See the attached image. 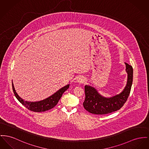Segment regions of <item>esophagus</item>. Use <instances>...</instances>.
I'll use <instances>...</instances> for the list:
<instances>
[{"label":"esophagus","mask_w":149,"mask_h":149,"mask_svg":"<svg viewBox=\"0 0 149 149\" xmlns=\"http://www.w3.org/2000/svg\"><path fill=\"white\" fill-rule=\"evenodd\" d=\"M77 81L79 82V83H82L84 81V79H83L81 77H79L78 79H77Z\"/></svg>","instance_id":"obj_1"}]
</instances>
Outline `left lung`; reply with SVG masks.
<instances>
[{
	"mask_svg": "<svg viewBox=\"0 0 149 149\" xmlns=\"http://www.w3.org/2000/svg\"><path fill=\"white\" fill-rule=\"evenodd\" d=\"M128 74L127 85L119 94L111 98H106L99 94L94 88L85 86V99L83 103L85 109L96 115H105L120 109L127 100L133 82V70L131 65L125 63Z\"/></svg>",
	"mask_w": 149,
	"mask_h": 149,
	"instance_id": "left-lung-1",
	"label": "left lung"
}]
</instances>
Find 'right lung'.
Wrapping results in <instances>:
<instances>
[{"label":"right lung","instance_id":"obj_1","mask_svg":"<svg viewBox=\"0 0 149 149\" xmlns=\"http://www.w3.org/2000/svg\"><path fill=\"white\" fill-rule=\"evenodd\" d=\"M70 87V84L65 86L64 87L61 88L60 89L57 91L54 94L51 95L49 98L46 99L38 101V102H28L25 101L24 99L20 98L19 95L16 93L15 89L13 84L12 82V89L14 93V94L16 98L20 103L24 105L26 108L29 109L31 111L40 112H44L51 109L54 108L58 103L60 99L61 98L63 94Z\"/></svg>","mask_w":149,"mask_h":149}]
</instances>
